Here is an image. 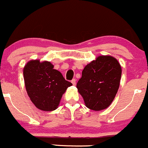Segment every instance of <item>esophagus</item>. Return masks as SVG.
<instances>
[{"label": "esophagus", "instance_id": "esophagus-1", "mask_svg": "<svg viewBox=\"0 0 148 148\" xmlns=\"http://www.w3.org/2000/svg\"><path fill=\"white\" fill-rule=\"evenodd\" d=\"M71 83H72L73 85L75 86V85H76V79H72V80H71Z\"/></svg>", "mask_w": 148, "mask_h": 148}]
</instances>
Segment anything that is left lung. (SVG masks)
Masks as SVG:
<instances>
[{
	"mask_svg": "<svg viewBox=\"0 0 148 148\" xmlns=\"http://www.w3.org/2000/svg\"><path fill=\"white\" fill-rule=\"evenodd\" d=\"M121 66L111 56H100L84 67L77 88L88 108L100 111L108 108L119 88Z\"/></svg>",
	"mask_w": 148,
	"mask_h": 148,
	"instance_id": "left-lung-1",
	"label": "left lung"
}]
</instances>
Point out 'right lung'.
I'll return each instance as SVG.
<instances>
[{"label":"right lung","mask_w":148,"mask_h":148,"mask_svg":"<svg viewBox=\"0 0 148 148\" xmlns=\"http://www.w3.org/2000/svg\"><path fill=\"white\" fill-rule=\"evenodd\" d=\"M48 61L32 60L24 66V80L29 98L37 108L53 111L59 106L63 94L72 86Z\"/></svg>","instance_id":"1"}]
</instances>
